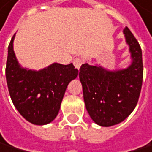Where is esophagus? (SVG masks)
<instances>
[{"instance_id": "obj_1", "label": "esophagus", "mask_w": 152, "mask_h": 152, "mask_svg": "<svg viewBox=\"0 0 152 152\" xmlns=\"http://www.w3.org/2000/svg\"><path fill=\"white\" fill-rule=\"evenodd\" d=\"M73 63H74L75 67L77 68V69H79L80 66H81V65L83 64V60H82L81 58H79V57H77V58H75V59H74Z\"/></svg>"}]
</instances>
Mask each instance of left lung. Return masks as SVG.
<instances>
[{"mask_svg":"<svg viewBox=\"0 0 152 152\" xmlns=\"http://www.w3.org/2000/svg\"><path fill=\"white\" fill-rule=\"evenodd\" d=\"M123 34L132 60L127 68L108 70L85 63L79 69L86 108L101 127L114 126L126 119L135 108L141 90V48L128 27Z\"/></svg>","mask_w":152,"mask_h":152,"instance_id":"obj_1","label":"left lung"}]
</instances>
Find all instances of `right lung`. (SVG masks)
Here are the masks:
<instances>
[{
    "label": "right lung",
    "mask_w": 152,
    "mask_h": 152,
    "mask_svg": "<svg viewBox=\"0 0 152 152\" xmlns=\"http://www.w3.org/2000/svg\"><path fill=\"white\" fill-rule=\"evenodd\" d=\"M12 36L6 63V80L12 101L19 113L34 125L53 121L70 81L77 78L78 70L73 64L54 63L41 70L22 67L13 51Z\"/></svg>",
    "instance_id": "add662e5"
}]
</instances>
